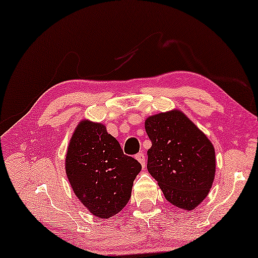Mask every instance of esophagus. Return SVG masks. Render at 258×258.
<instances>
[{
  "label": "esophagus",
  "instance_id": "1",
  "mask_svg": "<svg viewBox=\"0 0 258 258\" xmlns=\"http://www.w3.org/2000/svg\"><path fill=\"white\" fill-rule=\"evenodd\" d=\"M136 159H137L138 161H139L140 164H141V166H142V168H145V166H146V159H145V154L142 153V152H140L139 154H137Z\"/></svg>",
  "mask_w": 258,
  "mask_h": 258
}]
</instances>
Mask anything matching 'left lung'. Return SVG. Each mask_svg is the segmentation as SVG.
Returning <instances> with one entry per match:
<instances>
[{
	"mask_svg": "<svg viewBox=\"0 0 258 258\" xmlns=\"http://www.w3.org/2000/svg\"><path fill=\"white\" fill-rule=\"evenodd\" d=\"M145 128L152 147L147 169L167 201L191 211L209 195L215 175V152L209 140L182 111L148 117Z\"/></svg>",
	"mask_w": 258,
	"mask_h": 258,
	"instance_id": "left-lung-1",
	"label": "left lung"
}]
</instances>
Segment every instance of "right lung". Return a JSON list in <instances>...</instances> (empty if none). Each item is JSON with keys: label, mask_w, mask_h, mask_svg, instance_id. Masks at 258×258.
<instances>
[{"label": "right lung", "mask_w": 258, "mask_h": 258, "mask_svg": "<svg viewBox=\"0 0 258 258\" xmlns=\"http://www.w3.org/2000/svg\"><path fill=\"white\" fill-rule=\"evenodd\" d=\"M141 164L125 155L101 122L81 120L66 155V174L80 202L97 218L113 217L126 206Z\"/></svg>", "instance_id": "1"}]
</instances>
